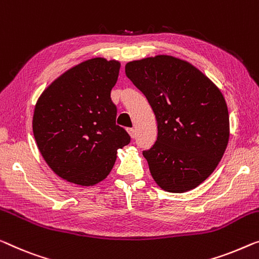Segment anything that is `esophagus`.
Listing matches in <instances>:
<instances>
[{
    "instance_id": "1",
    "label": "esophagus",
    "mask_w": 259,
    "mask_h": 259,
    "mask_svg": "<svg viewBox=\"0 0 259 259\" xmlns=\"http://www.w3.org/2000/svg\"><path fill=\"white\" fill-rule=\"evenodd\" d=\"M128 131H129V134H130L131 138H135V137H136V130H135V129H129Z\"/></svg>"
}]
</instances>
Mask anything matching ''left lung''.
Instances as JSON below:
<instances>
[{"mask_svg":"<svg viewBox=\"0 0 259 259\" xmlns=\"http://www.w3.org/2000/svg\"><path fill=\"white\" fill-rule=\"evenodd\" d=\"M125 74L151 106L158 136L143 156L161 190L198 187L218 166L229 141L221 91L186 60L160 55L130 61Z\"/></svg>","mask_w":259,"mask_h":259,"instance_id":"1","label":"left lung"}]
</instances>
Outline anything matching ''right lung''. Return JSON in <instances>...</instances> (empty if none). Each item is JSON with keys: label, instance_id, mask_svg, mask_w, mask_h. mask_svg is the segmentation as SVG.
I'll list each match as a JSON object with an SVG mask.
<instances>
[{"label": "right lung", "instance_id": "add662e5", "mask_svg": "<svg viewBox=\"0 0 259 259\" xmlns=\"http://www.w3.org/2000/svg\"><path fill=\"white\" fill-rule=\"evenodd\" d=\"M121 64L93 58L67 69L37 100L32 130L46 164L80 186L107 178L130 136L116 124L110 99Z\"/></svg>", "mask_w": 259, "mask_h": 259}]
</instances>
